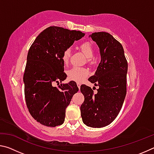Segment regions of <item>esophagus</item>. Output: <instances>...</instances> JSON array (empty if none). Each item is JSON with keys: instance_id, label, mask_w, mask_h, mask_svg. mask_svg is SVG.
Instances as JSON below:
<instances>
[{"instance_id": "obj_1", "label": "esophagus", "mask_w": 154, "mask_h": 154, "mask_svg": "<svg viewBox=\"0 0 154 154\" xmlns=\"http://www.w3.org/2000/svg\"><path fill=\"white\" fill-rule=\"evenodd\" d=\"M77 87L79 88V89H80V87H81V83H77Z\"/></svg>"}]
</instances>
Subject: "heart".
<instances>
[{
    "label": "heart",
    "mask_w": 154,
    "mask_h": 154,
    "mask_svg": "<svg viewBox=\"0 0 154 154\" xmlns=\"http://www.w3.org/2000/svg\"><path fill=\"white\" fill-rule=\"evenodd\" d=\"M79 48L88 59H91L94 56V48L90 42L85 41V42L82 43L79 45ZM71 49H64L62 56V59L64 63L66 64L69 62L70 57H71ZM67 74L68 77L71 80L77 82H82L88 76V71L87 69H84V68L75 66L70 69L68 71Z\"/></svg>",
    "instance_id": "heart-1"
}]
</instances>
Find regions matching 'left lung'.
<instances>
[{
    "instance_id": "8db88e82",
    "label": "left lung",
    "mask_w": 154,
    "mask_h": 154,
    "mask_svg": "<svg viewBox=\"0 0 154 154\" xmlns=\"http://www.w3.org/2000/svg\"><path fill=\"white\" fill-rule=\"evenodd\" d=\"M97 44L101 60L94 75L88 80L98 85L94 94L90 87L83 85L80 90L84 96L81 105L83 122L92 128L108 126L118 116L126 94L128 62L122 44L108 32H98L90 35Z\"/></svg>"
}]
</instances>
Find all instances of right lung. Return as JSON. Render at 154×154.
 Wrapping results in <instances>:
<instances>
[{"mask_svg": "<svg viewBox=\"0 0 154 154\" xmlns=\"http://www.w3.org/2000/svg\"><path fill=\"white\" fill-rule=\"evenodd\" d=\"M84 35L81 31L50 26L30 46L24 74L26 103L32 118L44 126L64 123L66 109L79 90L72 81L58 88L52 86V83L66 79L62 53Z\"/></svg>", "mask_w": 154, "mask_h": 154, "instance_id": "obj_1", "label": "right lung"}]
</instances>
